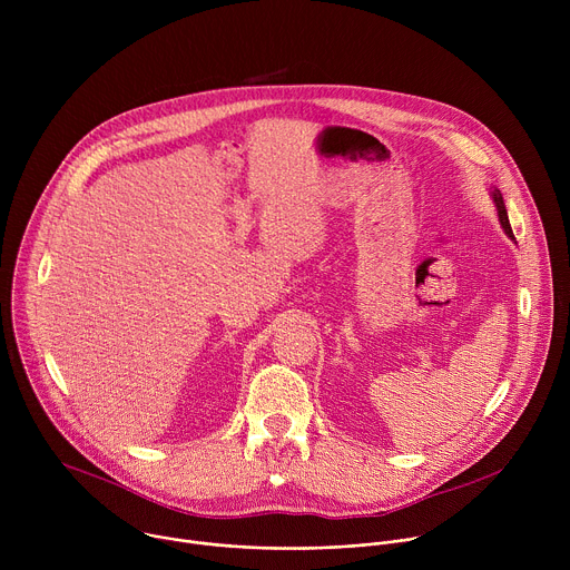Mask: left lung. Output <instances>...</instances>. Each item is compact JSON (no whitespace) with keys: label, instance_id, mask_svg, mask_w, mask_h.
I'll list each match as a JSON object with an SVG mask.
<instances>
[{"label":"left lung","instance_id":"8db88e82","mask_svg":"<svg viewBox=\"0 0 570 570\" xmlns=\"http://www.w3.org/2000/svg\"><path fill=\"white\" fill-rule=\"evenodd\" d=\"M494 203H497V209H499V218H501L503 229H505L510 236H514V234H512V227H510L508 209H505V203H503V196H501V191H499V189H494Z\"/></svg>","mask_w":570,"mask_h":570}]
</instances>
